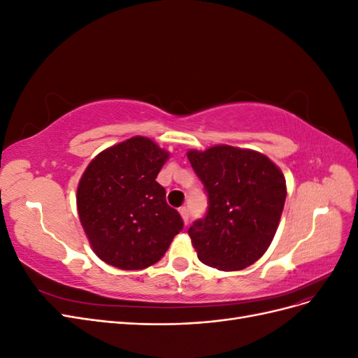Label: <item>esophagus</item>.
Returning <instances> with one entry per match:
<instances>
[{
    "label": "esophagus",
    "instance_id": "34e87169",
    "mask_svg": "<svg viewBox=\"0 0 358 358\" xmlns=\"http://www.w3.org/2000/svg\"><path fill=\"white\" fill-rule=\"evenodd\" d=\"M179 213L182 216L183 222H185V225L189 222V212H188V208H185V206H182V208L179 209Z\"/></svg>",
    "mask_w": 358,
    "mask_h": 358
}]
</instances>
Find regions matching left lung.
I'll use <instances>...</instances> for the list:
<instances>
[{"instance_id": "obj_1", "label": "left lung", "mask_w": 358, "mask_h": 358, "mask_svg": "<svg viewBox=\"0 0 358 358\" xmlns=\"http://www.w3.org/2000/svg\"><path fill=\"white\" fill-rule=\"evenodd\" d=\"M188 159L208 194V212L188 230L199 259L224 272L254 264L282 215V171L263 154L227 145L189 150Z\"/></svg>"}]
</instances>
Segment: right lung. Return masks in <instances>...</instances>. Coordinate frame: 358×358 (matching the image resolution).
Returning <instances> with one entry per match:
<instances>
[{
    "mask_svg": "<svg viewBox=\"0 0 358 358\" xmlns=\"http://www.w3.org/2000/svg\"><path fill=\"white\" fill-rule=\"evenodd\" d=\"M169 152L131 137L96 155L78 187V210L94 252L122 270L155 264L183 229L155 180Z\"/></svg>",
    "mask_w": 358,
    "mask_h": 358,
    "instance_id": "obj_1",
    "label": "right lung"
}]
</instances>
